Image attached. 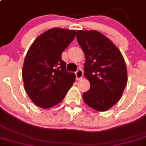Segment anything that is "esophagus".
I'll return each mask as SVG.
<instances>
[{"label": "esophagus", "instance_id": "esophagus-1", "mask_svg": "<svg viewBox=\"0 0 146 146\" xmlns=\"http://www.w3.org/2000/svg\"><path fill=\"white\" fill-rule=\"evenodd\" d=\"M75 73H76V80H79V79L82 78L83 71L82 69H78Z\"/></svg>", "mask_w": 146, "mask_h": 146}]
</instances>
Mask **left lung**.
I'll return each mask as SVG.
<instances>
[{"instance_id": "obj_1", "label": "left lung", "mask_w": 146, "mask_h": 146, "mask_svg": "<svg viewBox=\"0 0 146 146\" xmlns=\"http://www.w3.org/2000/svg\"><path fill=\"white\" fill-rule=\"evenodd\" d=\"M76 38L85 55L84 75L90 84L83 100L94 110L107 111L120 100L127 84L124 58L116 45L100 32L78 30Z\"/></svg>"}]
</instances>
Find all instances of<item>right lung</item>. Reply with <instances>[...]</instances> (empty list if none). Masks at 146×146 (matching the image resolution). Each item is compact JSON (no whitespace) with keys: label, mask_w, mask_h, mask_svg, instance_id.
Masks as SVG:
<instances>
[{"label":"right lung","mask_w":146,"mask_h":146,"mask_svg":"<svg viewBox=\"0 0 146 146\" xmlns=\"http://www.w3.org/2000/svg\"><path fill=\"white\" fill-rule=\"evenodd\" d=\"M76 36V30L52 28L32 44L24 59L22 77L27 94L35 105L52 108L65 97L76 81L62 59L63 51Z\"/></svg>","instance_id":"right-lung-1"}]
</instances>
